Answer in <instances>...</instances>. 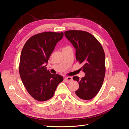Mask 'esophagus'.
<instances>
[{
    "label": "esophagus",
    "instance_id": "1",
    "mask_svg": "<svg viewBox=\"0 0 129 129\" xmlns=\"http://www.w3.org/2000/svg\"><path fill=\"white\" fill-rule=\"evenodd\" d=\"M65 81L67 83H69V82H71V81H72V77H69V76L66 77L65 78Z\"/></svg>",
    "mask_w": 129,
    "mask_h": 129
}]
</instances>
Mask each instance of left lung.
I'll return each mask as SVG.
<instances>
[{
	"instance_id": "left-lung-1",
	"label": "left lung",
	"mask_w": 129,
	"mask_h": 129,
	"mask_svg": "<svg viewBox=\"0 0 129 129\" xmlns=\"http://www.w3.org/2000/svg\"><path fill=\"white\" fill-rule=\"evenodd\" d=\"M66 38L76 49V60L83 63L81 68L85 74L79 79L73 77L79 83V88L75 96L81 101L88 100L95 97L101 89L105 74V53L97 39L89 32L82 30H68L64 32Z\"/></svg>"
}]
</instances>
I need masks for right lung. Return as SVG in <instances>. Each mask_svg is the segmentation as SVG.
I'll use <instances>...</instances> for the list:
<instances>
[{
	"label": "right lung",
	"instance_id": "obj_1",
	"mask_svg": "<svg viewBox=\"0 0 129 129\" xmlns=\"http://www.w3.org/2000/svg\"><path fill=\"white\" fill-rule=\"evenodd\" d=\"M63 32H44L32 36L22 49L19 72L22 83L34 99L45 101L51 98L63 77L51 74L46 67Z\"/></svg>",
	"mask_w": 129,
	"mask_h": 129
}]
</instances>
